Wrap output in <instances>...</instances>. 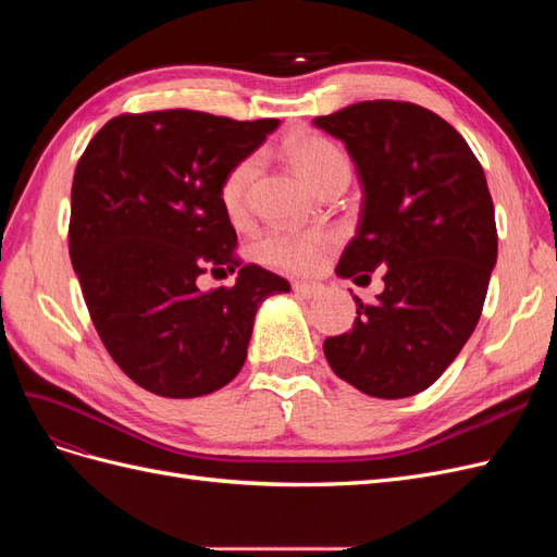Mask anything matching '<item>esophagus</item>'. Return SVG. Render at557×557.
I'll return each mask as SVG.
<instances>
[{
  "label": "esophagus",
  "mask_w": 557,
  "mask_h": 557,
  "mask_svg": "<svg viewBox=\"0 0 557 557\" xmlns=\"http://www.w3.org/2000/svg\"><path fill=\"white\" fill-rule=\"evenodd\" d=\"M293 290H295V295L299 297V299H311V297H318V295H323V285L320 283H307V281H297L295 285H293Z\"/></svg>",
  "instance_id": "esophagus-1"
}]
</instances>
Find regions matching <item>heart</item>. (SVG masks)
I'll return each instance as SVG.
<instances>
[{"mask_svg":"<svg viewBox=\"0 0 557 557\" xmlns=\"http://www.w3.org/2000/svg\"><path fill=\"white\" fill-rule=\"evenodd\" d=\"M285 158L293 162L299 176L305 178L311 188L320 190L327 181L339 174H348V160L344 153L325 137L318 134H299L285 141ZM258 174V160L246 158L237 162L225 174L221 183V205L232 221H242L248 211L250 183ZM334 237L330 232H288L272 230L256 244V258L278 269V272L307 274L323 262L327 250L332 248Z\"/></svg>","mask_w":557,"mask_h":557,"instance_id":"1","label":"heart"}]
</instances>
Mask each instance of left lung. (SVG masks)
Here are the masks:
<instances>
[{"label": "left lung", "mask_w": 557, "mask_h": 557, "mask_svg": "<svg viewBox=\"0 0 557 557\" xmlns=\"http://www.w3.org/2000/svg\"><path fill=\"white\" fill-rule=\"evenodd\" d=\"M313 125L346 144L362 185L360 223L336 274L358 281L387 267L374 305L352 297L356 323L327 336L325 358L364 395H418L474 332L497 262L483 166L458 129L411 102H358Z\"/></svg>", "instance_id": "1"}]
</instances>
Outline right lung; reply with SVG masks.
I'll list each match as a JSON object with an SVG mask.
<instances>
[{"mask_svg": "<svg viewBox=\"0 0 557 557\" xmlns=\"http://www.w3.org/2000/svg\"><path fill=\"white\" fill-rule=\"evenodd\" d=\"M276 117L188 109L115 115L76 164L70 258L113 362L160 397H201L242 372L258 307L290 283L237 258L221 183ZM238 269L201 294L207 271Z\"/></svg>", "mask_w": 557, "mask_h": 557, "instance_id": "right-lung-1", "label": "right lung"}]
</instances>
